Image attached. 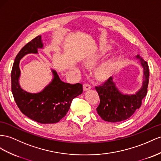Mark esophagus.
<instances>
[{
	"label": "esophagus",
	"mask_w": 161,
	"mask_h": 161,
	"mask_svg": "<svg viewBox=\"0 0 161 161\" xmlns=\"http://www.w3.org/2000/svg\"><path fill=\"white\" fill-rule=\"evenodd\" d=\"M83 88H84V91H87V90H88L91 88V86H90L88 84H84L83 85Z\"/></svg>",
	"instance_id": "esophagus-1"
}]
</instances>
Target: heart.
Here are the masks:
<instances>
[{"instance_id":"1","label":"heart","mask_w":161,"mask_h":161,"mask_svg":"<svg viewBox=\"0 0 161 161\" xmlns=\"http://www.w3.org/2000/svg\"><path fill=\"white\" fill-rule=\"evenodd\" d=\"M109 48H103L101 49L100 52H98L97 55L92 57V58L90 60V63L94 64L97 61H98L100 58H101L102 57H103L107 52H108ZM114 62L113 60H109L108 61L105 62L104 64H103L101 67L98 69V73L99 76L101 77H105L108 76L109 74L112 72V69L114 68Z\"/></svg>"}]
</instances>
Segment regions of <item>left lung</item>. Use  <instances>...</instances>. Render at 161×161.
Returning <instances> with one entry per match:
<instances>
[{
  "mask_svg": "<svg viewBox=\"0 0 161 161\" xmlns=\"http://www.w3.org/2000/svg\"><path fill=\"white\" fill-rule=\"evenodd\" d=\"M140 59L143 68V81L141 89L135 94H123L117 88L116 84L110 77L104 83L95 86L100 103L97 111L103 120L110 122H118L127 120L142 105V101L146 96L149 82V68L147 62L139 55L136 56Z\"/></svg>",
  "mask_w": 161,
  "mask_h": 161,
  "instance_id": "obj_1",
  "label": "left lung"
}]
</instances>
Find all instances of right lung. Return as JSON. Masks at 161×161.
<instances>
[{"instance_id":"obj_1","label":"right lung","mask_w":161,"mask_h":161,"mask_svg":"<svg viewBox=\"0 0 161 161\" xmlns=\"http://www.w3.org/2000/svg\"><path fill=\"white\" fill-rule=\"evenodd\" d=\"M43 46L41 36H37L19 52L12 67L11 91L16 104L25 116L41 124H53L66 116L73 98L83 92V86L80 83L63 82L52 70L53 80L41 92L30 93L22 90L19 84V60L28 53H37L38 48Z\"/></svg>"}]
</instances>
